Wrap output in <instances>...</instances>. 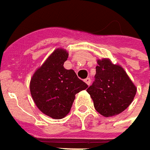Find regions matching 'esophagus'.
Returning a JSON list of instances; mask_svg holds the SVG:
<instances>
[{"instance_id": "esophagus-1", "label": "esophagus", "mask_w": 150, "mask_h": 150, "mask_svg": "<svg viewBox=\"0 0 150 150\" xmlns=\"http://www.w3.org/2000/svg\"><path fill=\"white\" fill-rule=\"evenodd\" d=\"M84 81L86 82V83L87 84L88 86H90V85H91V78H86V79H85V81Z\"/></svg>"}]
</instances>
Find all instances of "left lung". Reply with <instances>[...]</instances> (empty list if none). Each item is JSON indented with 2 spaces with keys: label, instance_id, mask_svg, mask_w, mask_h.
Listing matches in <instances>:
<instances>
[{
  "label": "left lung",
  "instance_id": "1",
  "mask_svg": "<svg viewBox=\"0 0 150 150\" xmlns=\"http://www.w3.org/2000/svg\"><path fill=\"white\" fill-rule=\"evenodd\" d=\"M95 81L87 92L95 109L108 117L122 112L132 103L137 88L123 68L109 59L97 60Z\"/></svg>",
  "mask_w": 150,
  "mask_h": 150
}]
</instances>
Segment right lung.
<instances>
[{"label": "right lung", "mask_w": 150, "mask_h": 150, "mask_svg": "<svg viewBox=\"0 0 150 150\" xmlns=\"http://www.w3.org/2000/svg\"><path fill=\"white\" fill-rule=\"evenodd\" d=\"M68 56L65 49H55L30 81V92L38 108L54 119L64 117L71 109L75 94L88 87L73 69H64Z\"/></svg>", "instance_id": "1"}]
</instances>
